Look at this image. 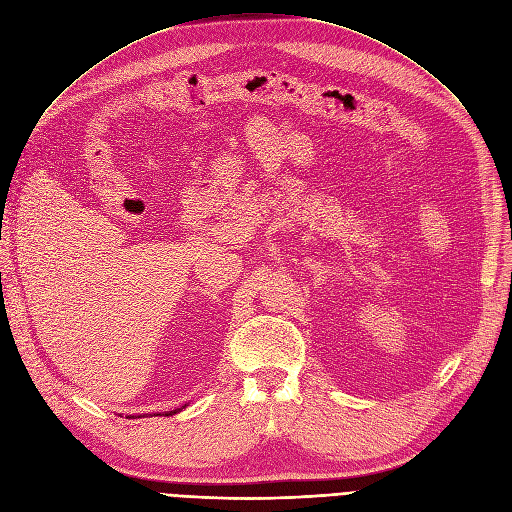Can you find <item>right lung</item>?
Returning a JSON list of instances; mask_svg holds the SVG:
<instances>
[{"label":"right lung","instance_id":"add662e5","mask_svg":"<svg viewBox=\"0 0 512 512\" xmlns=\"http://www.w3.org/2000/svg\"><path fill=\"white\" fill-rule=\"evenodd\" d=\"M182 408H186V406H182ZM182 408H177V410H171V412H165V416H169V414H177V412H180ZM131 418V416H129Z\"/></svg>","mask_w":512,"mask_h":512}]
</instances>
